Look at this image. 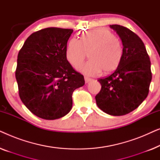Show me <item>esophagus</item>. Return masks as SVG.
<instances>
[{
	"label": "esophagus",
	"instance_id": "1",
	"mask_svg": "<svg viewBox=\"0 0 160 160\" xmlns=\"http://www.w3.org/2000/svg\"><path fill=\"white\" fill-rule=\"evenodd\" d=\"M84 80H85V82H86V83H89V82H90V81H92L90 78L87 77V76H85V77H84Z\"/></svg>",
	"mask_w": 160,
	"mask_h": 160
}]
</instances>
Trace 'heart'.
<instances>
[{"mask_svg": "<svg viewBox=\"0 0 160 160\" xmlns=\"http://www.w3.org/2000/svg\"><path fill=\"white\" fill-rule=\"evenodd\" d=\"M89 52V60L78 70L87 76H95L114 71L121 62L123 47L119 38L103 28L89 30L81 38H73L65 49L67 60L74 67L82 64Z\"/></svg>", "mask_w": 160, "mask_h": 160, "instance_id": "heart-1", "label": "heart"}]
</instances>
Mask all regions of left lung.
Here are the masks:
<instances>
[{
  "instance_id": "1",
  "label": "left lung",
  "mask_w": 160,
  "mask_h": 160,
  "mask_svg": "<svg viewBox=\"0 0 160 160\" xmlns=\"http://www.w3.org/2000/svg\"><path fill=\"white\" fill-rule=\"evenodd\" d=\"M123 46L121 62L111 76L98 81L101 84L95 96L100 110L111 116H123L136 109L148 94L152 75L145 45L135 32L124 26L110 25Z\"/></svg>"
}]
</instances>
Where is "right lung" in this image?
<instances>
[{
    "label": "right lung",
    "mask_w": 160,
    "mask_h": 160,
    "mask_svg": "<svg viewBox=\"0 0 160 160\" xmlns=\"http://www.w3.org/2000/svg\"><path fill=\"white\" fill-rule=\"evenodd\" d=\"M73 30L47 28L25 41L15 76L22 102L39 118L60 119L72 108V93L84 86V76L67 60L65 49Z\"/></svg>",
    "instance_id": "obj_1"
}]
</instances>
